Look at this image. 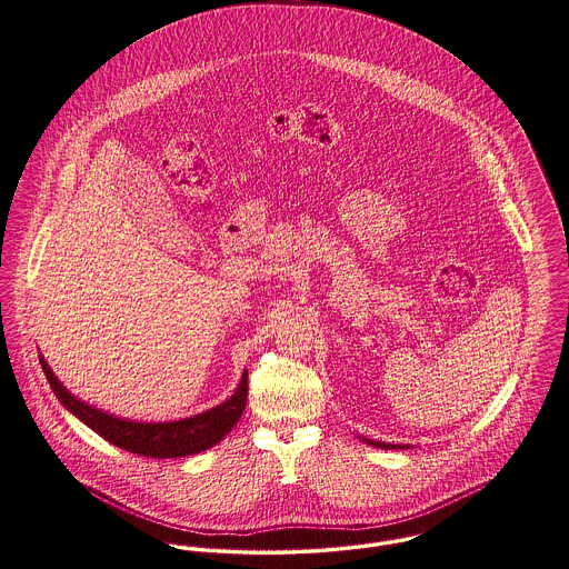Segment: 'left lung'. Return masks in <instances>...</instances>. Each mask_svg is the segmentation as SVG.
I'll return each mask as SVG.
<instances>
[{
	"label": "left lung",
	"instance_id": "obj_1",
	"mask_svg": "<svg viewBox=\"0 0 569 569\" xmlns=\"http://www.w3.org/2000/svg\"><path fill=\"white\" fill-rule=\"evenodd\" d=\"M365 443H369V446H373V448H382V450H393V448H405V446H396V443H382V441H371V439H362Z\"/></svg>",
	"mask_w": 569,
	"mask_h": 569
}]
</instances>
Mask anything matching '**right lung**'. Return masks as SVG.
<instances>
[{
	"label": "right lung",
	"instance_id": "add662e5",
	"mask_svg": "<svg viewBox=\"0 0 569 569\" xmlns=\"http://www.w3.org/2000/svg\"><path fill=\"white\" fill-rule=\"evenodd\" d=\"M39 361L56 398L67 411L76 415L82 423H87L91 430H96L112 446L128 450L132 455L150 457V459H178V457L198 455L212 448L232 430V426L239 421L248 402V371H243L237 391L223 405L210 409L207 413L193 415L178 421H162V423L130 421V419H119L114 415L103 413L96 407L84 405L60 385V380L53 376L50 365L41 355H39Z\"/></svg>",
	"mask_w": 569,
	"mask_h": 569
}]
</instances>
